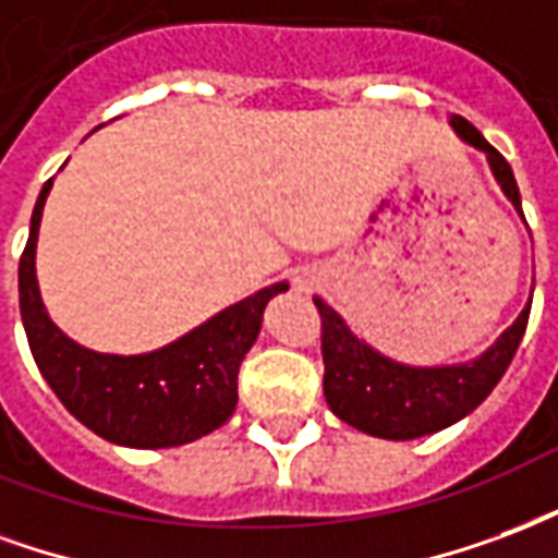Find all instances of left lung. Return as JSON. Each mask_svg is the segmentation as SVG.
<instances>
[{
	"label": "left lung",
	"instance_id": "8db88e82",
	"mask_svg": "<svg viewBox=\"0 0 558 558\" xmlns=\"http://www.w3.org/2000/svg\"><path fill=\"white\" fill-rule=\"evenodd\" d=\"M451 128L470 145L485 150L496 181L502 184L514 207H520L518 181L506 157L466 118L454 116ZM530 306L520 312V318L475 363L449 365V368H410L386 360L363 344L341 324L339 315L315 296V308L320 315L324 396L329 410L356 430L384 440H416L434 430L449 428L458 418L473 413L502 380L530 324Z\"/></svg>",
	"mask_w": 558,
	"mask_h": 558
}]
</instances>
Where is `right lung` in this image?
Returning <instances> with one entry per match:
<instances>
[{"instance_id":"obj_1","label":"right lung","mask_w":558,"mask_h":558,"mask_svg":"<svg viewBox=\"0 0 558 558\" xmlns=\"http://www.w3.org/2000/svg\"><path fill=\"white\" fill-rule=\"evenodd\" d=\"M50 186L52 178L35 202L20 255V315L44 380L85 428L118 446L169 449L217 430L238 408L240 363L258 339L264 306L288 284L240 300L162 351L142 356L85 351L47 318L35 279V240Z\"/></svg>"}]
</instances>
